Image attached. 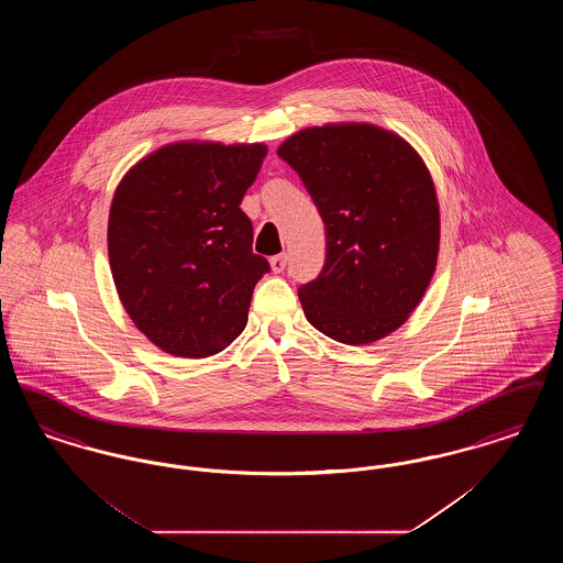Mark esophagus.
I'll return each instance as SVG.
<instances>
[{"label":"esophagus","instance_id":"esophagus-1","mask_svg":"<svg viewBox=\"0 0 563 563\" xmlns=\"http://www.w3.org/2000/svg\"><path fill=\"white\" fill-rule=\"evenodd\" d=\"M269 266H272V272L280 274V272L285 269V266H287V253H278V255L269 257Z\"/></svg>","mask_w":563,"mask_h":563}]
</instances>
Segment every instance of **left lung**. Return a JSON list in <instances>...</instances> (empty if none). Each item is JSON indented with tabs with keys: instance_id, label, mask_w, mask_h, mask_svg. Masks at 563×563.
<instances>
[{
	"instance_id": "obj_1",
	"label": "left lung",
	"mask_w": 563,
	"mask_h": 563,
	"mask_svg": "<svg viewBox=\"0 0 563 563\" xmlns=\"http://www.w3.org/2000/svg\"><path fill=\"white\" fill-rule=\"evenodd\" d=\"M278 156L327 232L322 272L297 291L306 319L349 346L390 335L422 301L439 257V200L422 156L369 122L303 129Z\"/></svg>"
}]
</instances>
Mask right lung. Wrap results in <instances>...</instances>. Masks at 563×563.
Here are the masks:
<instances>
[{
    "label": "right lung",
    "instance_id": "add662e5",
    "mask_svg": "<svg viewBox=\"0 0 563 563\" xmlns=\"http://www.w3.org/2000/svg\"><path fill=\"white\" fill-rule=\"evenodd\" d=\"M268 154L264 143L177 141L136 162L113 191L108 253L134 327L173 356L205 358L246 327L257 280L242 196Z\"/></svg>",
    "mask_w": 563,
    "mask_h": 563
}]
</instances>
